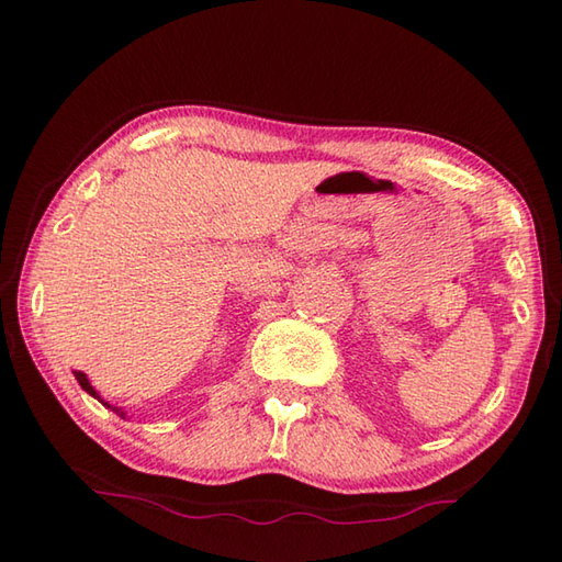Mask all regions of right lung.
I'll return each mask as SVG.
<instances>
[{"instance_id": "obj_1", "label": "right lung", "mask_w": 562, "mask_h": 562, "mask_svg": "<svg viewBox=\"0 0 562 562\" xmlns=\"http://www.w3.org/2000/svg\"><path fill=\"white\" fill-rule=\"evenodd\" d=\"M75 376H77V381H79V386L83 389V391H87L89 393V396H93V398H99L103 405H105V408H111L113 413H117V415H121V417H125V411L123 408H115V405H111V403H105L101 396H99V393H97V389H93L91 384H89V379H87V374H83V372H75Z\"/></svg>"}]
</instances>
